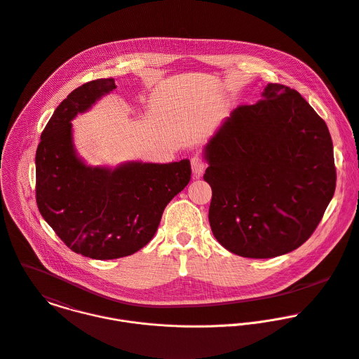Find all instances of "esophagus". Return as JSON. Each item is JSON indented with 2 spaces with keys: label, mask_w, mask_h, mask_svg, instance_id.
I'll return each mask as SVG.
<instances>
[{
  "label": "esophagus",
  "mask_w": 359,
  "mask_h": 359,
  "mask_svg": "<svg viewBox=\"0 0 359 359\" xmlns=\"http://www.w3.org/2000/svg\"><path fill=\"white\" fill-rule=\"evenodd\" d=\"M191 165H192V172H194V177L199 178L205 168H206V161L205 158L201 156V154H195L192 158H191Z\"/></svg>",
  "instance_id": "obj_1"
}]
</instances>
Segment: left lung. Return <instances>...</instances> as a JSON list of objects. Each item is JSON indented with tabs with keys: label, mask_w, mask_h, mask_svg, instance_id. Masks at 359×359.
<instances>
[{
	"label": "left lung",
	"mask_w": 359,
	"mask_h": 359,
	"mask_svg": "<svg viewBox=\"0 0 359 359\" xmlns=\"http://www.w3.org/2000/svg\"><path fill=\"white\" fill-rule=\"evenodd\" d=\"M238 106L205 147L209 222L230 252L255 259L288 253L309 238L336 189L326 122L294 89L269 83Z\"/></svg>",
	"instance_id": "1"
}]
</instances>
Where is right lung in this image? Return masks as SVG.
I'll return each mask as SVG.
<instances>
[{
    "mask_svg": "<svg viewBox=\"0 0 359 359\" xmlns=\"http://www.w3.org/2000/svg\"><path fill=\"white\" fill-rule=\"evenodd\" d=\"M116 88L109 78L71 92L47 122L36 151L40 215L69 249L99 260L129 256L147 245L165 206L192 174L188 158L130 161L111 170L89 167L76 156L71 121Z\"/></svg>",
    "mask_w": 359,
    "mask_h": 359,
    "instance_id": "obj_1",
    "label": "right lung"
}]
</instances>
